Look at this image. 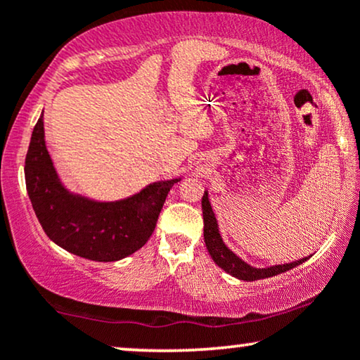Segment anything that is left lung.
Masks as SVG:
<instances>
[{
  "mask_svg": "<svg viewBox=\"0 0 360 360\" xmlns=\"http://www.w3.org/2000/svg\"><path fill=\"white\" fill-rule=\"evenodd\" d=\"M201 210H203V221H205L203 236H205L206 249H208L211 259L214 260L216 265H219L224 272H228L229 275H233V277H236V278L244 280V282H254V280L275 277V275L283 274L290 269L297 267V265L303 264L304 260L308 259V257H304V259L295 260V262H290V264L270 265V267H265V269L252 267V265L244 262L239 255H236L233 250H231L228 245L224 244V240L219 234L218 221H216L213 208H211L208 191H205L203 198H201Z\"/></svg>",
  "mask_w": 360,
  "mask_h": 360,
  "instance_id": "obj_1",
  "label": "left lung"
}]
</instances>
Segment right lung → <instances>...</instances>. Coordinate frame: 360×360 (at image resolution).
Returning <instances> with one entry per match:
<instances>
[{
	"label": "right lung",
	"mask_w": 360,
	"mask_h": 360,
	"mask_svg": "<svg viewBox=\"0 0 360 360\" xmlns=\"http://www.w3.org/2000/svg\"><path fill=\"white\" fill-rule=\"evenodd\" d=\"M24 175L34 213L49 239L67 252L96 262H116L139 250L154 233L170 188L181 180L154 181L115 201L70 191L47 150L44 112L34 126Z\"/></svg>",
	"instance_id": "obj_1"
}]
</instances>
